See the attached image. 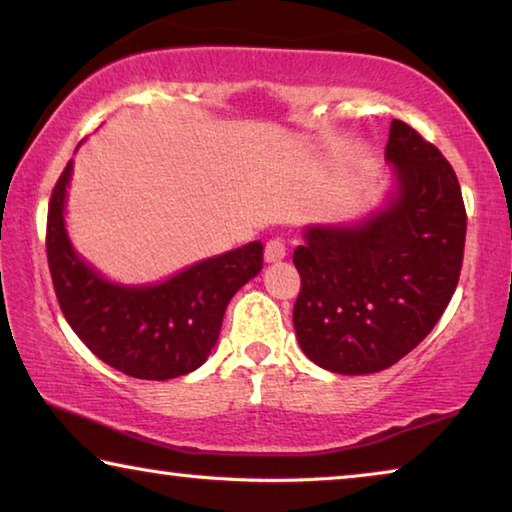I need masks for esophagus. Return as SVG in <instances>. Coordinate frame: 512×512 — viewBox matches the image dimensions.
<instances>
[{
  "instance_id": "34e87169",
  "label": "esophagus",
  "mask_w": 512,
  "mask_h": 512,
  "mask_svg": "<svg viewBox=\"0 0 512 512\" xmlns=\"http://www.w3.org/2000/svg\"><path fill=\"white\" fill-rule=\"evenodd\" d=\"M287 257V246H284L282 239H271L264 248V259L266 264H275L280 262V259Z\"/></svg>"
}]
</instances>
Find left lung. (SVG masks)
Masks as SVG:
<instances>
[{"label": "left lung", "mask_w": 512, "mask_h": 512, "mask_svg": "<svg viewBox=\"0 0 512 512\" xmlns=\"http://www.w3.org/2000/svg\"><path fill=\"white\" fill-rule=\"evenodd\" d=\"M393 183L350 223H309L293 253L302 352L336 375L391 368L427 336L461 275L467 216L454 169L409 124L391 121Z\"/></svg>", "instance_id": "8db88e82"}]
</instances>
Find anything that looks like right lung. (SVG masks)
Returning <instances> with one entry per match:
<instances>
[{"mask_svg":"<svg viewBox=\"0 0 512 512\" xmlns=\"http://www.w3.org/2000/svg\"><path fill=\"white\" fill-rule=\"evenodd\" d=\"M72 173L69 160L47 216L49 271L69 327L103 363L135 379L164 381L201 368L219 341L228 302L262 271V241L201 259L160 282L108 280L69 239Z\"/></svg>","mask_w":512,"mask_h":512,"instance_id":"right-lung-1","label":"right lung"}]
</instances>
